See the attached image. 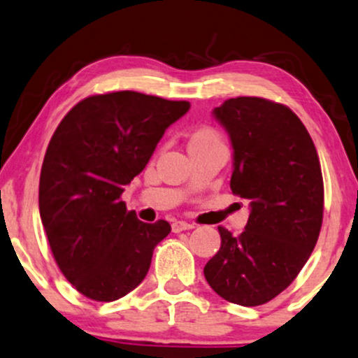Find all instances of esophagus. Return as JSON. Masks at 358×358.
<instances>
[{
  "instance_id": "1",
  "label": "esophagus",
  "mask_w": 358,
  "mask_h": 358,
  "mask_svg": "<svg viewBox=\"0 0 358 358\" xmlns=\"http://www.w3.org/2000/svg\"><path fill=\"white\" fill-rule=\"evenodd\" d=\"M196 227L194 222H186V220H176L172 222V232H182V231H189V229Z\"/></svg>"
}]
</instances>
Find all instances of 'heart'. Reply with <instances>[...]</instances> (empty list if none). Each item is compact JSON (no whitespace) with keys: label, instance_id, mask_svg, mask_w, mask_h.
Instances as JSON below:
<instances>
[{"label":"heart","instance_id":"b5f03b06","mask_svg":"<svg viewBox=\"0 0 358 358\" xmlns=\"http://www.w3.org/2000/svg\"><path fill=\"white\" fill-rule=\"evenodd\" d=\"M220 143V136L219 132L213 129V127H201L197 129L189 139V148L192 145H201V144H215Z\"/></svg>","mask_w":358,"mask_h":358}]
</instances>
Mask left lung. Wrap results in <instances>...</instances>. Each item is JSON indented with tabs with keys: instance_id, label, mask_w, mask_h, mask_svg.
<instances>
[{
	"instance_id": "1",
	"label": "left lung",
	"mask_w": 358,
	"mask_h": 358,
	"mask_svg": "<svg viewBox=\"0 0 358 358\" xmlns=\"http://www.w3.org/2000/svg\"><path fill=\"white\" fill-rule=\"evenodd\" d=\"M234 149L231 189L250 201L245 231L219 226L220 249L206 280L227 302L262 306L292 284L324 219V179L310 134L292 109L241 96L214 109Z\"/></svg>"
}]
</instances>
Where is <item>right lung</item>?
Listing matches in <instances>:
<instances>
[{
	"instance_id": "obj_1",
	"label": "right lung",
	"mask_w": 358,
	"mask_h": 358,
	"mask_svg": "<svg viewBox=\"0 0 358 358\" xmlns=\"http://www.w3.org/2000/svg\"><path fill=\"white\" fill-rule=\"evenodd\" d=\"M189 108L136 91L106 92L79 101L56 127L39 178V214L57 267L91 301L134 290L171 232L167 220H139L121 194Z\"/></svg>"
}]
</instances>
